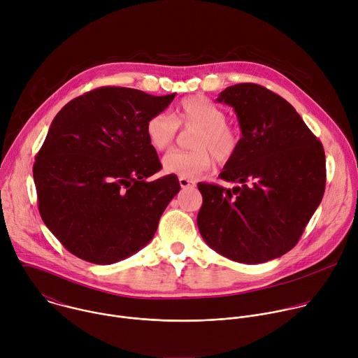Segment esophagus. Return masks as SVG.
<instances>
[{
	"instance_id": "obj_1",
	"label": "esophagus",
	"mask_w": 358,
	"mask_h": 358,
	"mask_svg": "<svg viewBox=\"0 0 358 358\" xmlns=\"http://www.w3.org/2000/svg\"><path fill=\"white\" fill-rule=\"evenodd\" d=\"M178 181H180L181 188H194V187H195V182H194V181H191V180H188V178L180 177V178H178Z\"/></svg>"
}]
</instances>
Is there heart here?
I'll return each mask as SVG.
<instances>
[{"mask_svg": "<svg viewBox=\"0 0 358 358\" xmlns=\"http://www.w3.org/2000/svg\"><path fill=\"white\" fill-rule=\"evenodd\" d=\"M225 112L201 94L182 99L171 116L162 112L151 116L145 123V137L156 151L169 150L178 129L191 131L188 151H171L163 159L167 174L195 180L213 169L214 162H231L241 148V129L225 120Z\"/></svg>", "mask_w": 358, "mask_h": 358, "instance_id": "obj_1", "label": "heart"}]
</instances>
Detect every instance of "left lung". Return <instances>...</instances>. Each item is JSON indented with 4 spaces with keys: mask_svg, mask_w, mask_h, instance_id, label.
Returning a JSON list of instances; mask_svg holds the SVG:
<instances>
[{
    "mask_svg": "<svg viewBox=\"0 0 358 358\" xmlns=\"http://www.w3.org/2000/svg\"><path fill=\"white\" fill-rule=\"evenodd\" d=\"M217 101L234 108L242 143L220 178L239 185L198 182L201 236L241 264H264L289 252L322 202L326 157L319 138L294 108L257 83H238Z\"/></svg>",
    "mask_w": 358,
    "mask_h": 358,
    "instance_id": "1",
    "label": "left lung"
}]
</instances>
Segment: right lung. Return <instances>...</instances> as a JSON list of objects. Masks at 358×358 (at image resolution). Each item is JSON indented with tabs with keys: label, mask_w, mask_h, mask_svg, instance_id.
<instances>
[{
	"label": "right lung",
	"mask_w": 358,
	"mask_h": 358,
	"mask_svg": "<svg viewBox=\"0 0 358 358\" xmlns=\"http://www.w3.org/2000/svg\"><path fill=\"white\" fill-rule=\"evenodd\" d=\"M174 97L103 86L55 116L32 171L41 218L75 257L110 265L155 236L181 187L174 174L147 181L162 163L145 123Z\"/></svg>",
	"instance_id": "add662e5"
}]
</instances>
